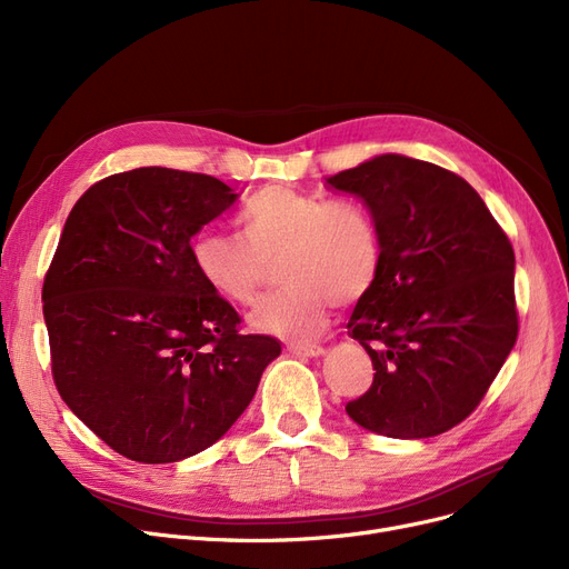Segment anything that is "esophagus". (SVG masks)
<instances>
[{"mask_svg": "<svg viewBox=\"0 0 569 569\" xmlns=\"http://www.w3.org/2000/svg\"><path fill=\"white\" fill-rule=\"evenodd\" d=\"M288 352L295 357H305V360H316V357L325 355V348L322 346H290Z\"/></svg>", "mask_w": 569, "mask_h": 569, "instance_id": "esophagus-1", "label": "esophagus"}]
</instances>
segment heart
<instances>
[{
  "mask_svg": "<svg viewBox=\"0 0 569 569\" xmlns=\"http://www.w3.org/2000/svg\"><path fill=\"white\" fill-rule=\"evenodd\" d=\"M237 226L242 239L200 232L191 258L202 283L237 307L256 302L279 262L286 288L251 313V327L262 335L309 341L325 330L332 302L362 300L378 277V230L357 202L264 187L244 200Z\"/></svg>",
  "mask_w": 569,
  "mask_h": 569,
  "instance_id": "b5f03b06",
  "label": "heart"
}]
</instances>
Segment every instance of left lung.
<instances>
[{"mask_svg": "<svg viewBox=\"0 0 569 569\" xmlns=\"http://www.w3.org/2000/svg\"><path fill=\"white\" fill-rule=\"evenodd\" d=\"M327 184L362 198L380 239L378 277L348 320L376 373L346 412L387 438L445 433L515 348L510 239L466 179L429 161L378 154Z\"/></svg>", "mask_w": 569, "mask_h": 569, "instance_id": "left-lung-1", "label": "left lung"}]
</instances>
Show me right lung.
<instances>
[{
    "instance_id": "right-lung-1",
    "label": "right lung",
    "mask_w": 569,
    "mask_h": 569,
    "mask_svg": "<svg viewBox=\"0 0 569 569\" xmlns=\"http://www.w3.org/2000/svg\"><path fill=\"white\" fill-rule=\"evenodd\" d=\"M239 196L221 179L136 168L73 204L43 281L59 395L114 452L174 463L214 445L251 403L281 343L239 335L191 239Z\"/></svg>"
}]
</instances>
